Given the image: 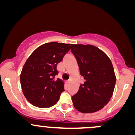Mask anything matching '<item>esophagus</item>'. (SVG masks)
Returning a JSON list of instances; mask_svg holds the SVG:
<instances>
[{
  "label": "esophagus",
  "mask_w": 135,
  "mask_h": 135,
  "mask_svg": "<svg viewBox=\"0 0 135 135\" xmlns=\"http://www.w3.org/2000/svg\"><path fill=\"white\" fill-rule=\"evenodd\" d=\"M70 81H71V80H70V79H69V81H68V83H70Z\"/></svg>",
  "instance_id": "esophagus-1"
}]
</instances>
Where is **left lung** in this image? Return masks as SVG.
<instances>
[{"label": "left lung", "instance_id": "8db88e82", "mask_svg": "<svg viewBox=\"0 0 135 135\" xmlns=\"http://www.w3.org/2000/svg\"><path fill=\"white\" fill-rule=\"evenodd\" d=\"M81 75L85 82L72 96L75 108L83 113H94L107 104L116 83L113 66L108 56L91 45L71 44Z\"/></svg>", "mask_w": 135, "mask_h": 135}]
</instances>
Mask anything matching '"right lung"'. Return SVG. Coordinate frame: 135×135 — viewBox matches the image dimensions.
Listing matches in <instances>:
<instances>
[{
    "label": "right lung",
    "instance_id": "right-lung-1",
    "mask_svg": "<svg viewBox=\"0 0 135 135\" xmlns=\"http://www.w3.org/2000/svg\"><path fill=\"white\" fill-rule=\"evenodd\" d=\"M71 44L46 43L28 57L20 74L23 94L33 106L47 108L56 104L65 91L64 83L55 76L57 65L69 51Z\"/></svg>",
    "mask_w": 135,
    "mask_h": 135
}]
</instances>
